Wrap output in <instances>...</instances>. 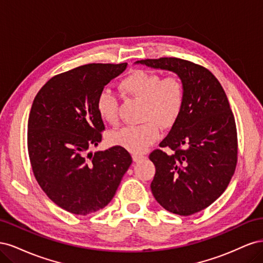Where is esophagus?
Wrapping results in <instances>:
<instances>
[{
    "label": "esophagus",
    "instance_id": "esophagus-1",
    "mask_svg": "<svg viewBox=\"0 0 263 263\" xmlns=\"http://www.w3.org/2000/svg\"><path fill=\"white\" fill-rule=\"evenodd\" d=\"M146 157L145 156H142V155H133V160L135 161V162H138V161H140V160H144Z\"/></svg>",
    "mask_w": 263,
    "mask_h": 263
}]
</instances>
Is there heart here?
Wrapping results in <instances>:
<instances>
[{
  "label": "heart",
  "instance_id": "heart-1",
  "mask_svg": "<svg viewBox=\"0 0 263 263\" xmlns=\"http://www.w3.org/2000/svg\"><path fill=\"white\" fill-rule=\"evenodd\" d=\"M119 87L124 93L142 101L140 121L145 123L126 126L112 133L110 141L130 153L141 154L160 136L158 124L169 128L178 121L185 104V87L176 76L162 79L160 74L142 69L132 71ZM95 106L102 121L110 125L118 124L119 103L114 93L101 91Z\"/></svg>",
  "mask_w": 263,
  "mask_h": 263
}]
</instances>
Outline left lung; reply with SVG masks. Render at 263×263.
Returning a JSON list of instances; mask_svg holds the SVG:
<instances>
[{
  "label": "left lung",
  "mask_w": 263,
  "mask_h": 263,
  "mask_svg": "<svg viewBox=\"0 0 263 263\" xmlns=\"http://www.w3.org/2000/svg\"><path fill=\"white\" fill-rule=\"evenodd\" d=\"M142 65L176 72L185 87L178 121L149 159L156 166L151 192L162 208L190 216L225 192L238 160L235 117L221 84L210 70L180 58L145 59Z\"/></svg>",
  "instance_id": "obj_1"
}]
</instances>
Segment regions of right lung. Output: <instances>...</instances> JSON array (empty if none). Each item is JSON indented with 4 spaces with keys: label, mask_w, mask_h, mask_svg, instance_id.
I'll use <instances>...</instances> for the list:
<instances>
[{
    "label": "right lung",
    "mask_w": 263,
    "mask_h": 263,
    "mask_svg": "<svg viewBox=\"0 0 263 263\" xmlns=\"http://www.w3.org/2000/svg\"><path fill=\"white\" fill-rule=\"evenodd\" d=\"M126 66L89 63L59 73L46 82L31 105V169L46 195L69 213L84 216L104 209L133 162L119 146L89 153L105 129L95 106L98 95Z\"/></svg>",
    "instance_id": "add662e5"
}]
</instances>
